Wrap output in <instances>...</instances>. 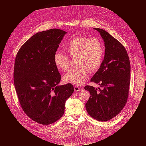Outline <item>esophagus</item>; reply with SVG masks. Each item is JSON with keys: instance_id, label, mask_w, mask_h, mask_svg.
I'll use <instances>...</instances> for the list:
<instances>
[{"instance_id": "esophagus-1", "label": "esophagus", "mask_w": 146, "mask_h": 146, "mask_svg": "<svg viewBox=\"0 0 146 146\" xmlns=\"http://www.w3.org/2000/svg\"><path fill=\"white\" fill-rule=\"evenodd\" d=\"M74 89L75 92H80L81 91V89L78 86H74Z\"/></svg>"}]
</instances>
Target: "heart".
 Returning <instances> with one entry per match:
<instances>
[{
    "label": "heart",
    "instance_id": "heart-1",
    "mask_svg": "<svg viewBox=\"0 0 146 146\" xmlns=\"http://www.w3.org/2000/svg\"><path fill=\"white\" fill-rule=\"evenodd\" d=\"M64 47L69 56L76 57L75 64L77 66L64 76L63 80L65 83L81 85L87 78L88 71L95 73L102 65L105 47L103 42L98 38L74 37ZM54 61L56 66L62 72L67 71L70 67V57L61 51L55 53Z\"/></svg>",
    "mask_w": 146,
    "mask_h": 146
}]
</instances>
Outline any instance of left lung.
Returning <instances> with one entry per match:
<instances>
[{
  "label": "left lung",
  "instance_id": "left-lung-1",
  "mask_svg": "<svg viewBox=\"0 0 146 146\" xmlns=\"http://www.w3.org/2000/svg\"><path fill=\"white\" fill-rule=\"evenodd\" d=\"M94 29L104 39L105 52L101 66L90 79L101 88L85 87L90 94L86 109L93 118L107 121L117 116L128 101L131 66L124 46L106 31Z\"/></svg>",
  "mask_w": 146,
  "mask_h": 146
}]
</instances>
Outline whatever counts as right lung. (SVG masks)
<instances>
[{
  "label": "right lung",
  "mask_w": 146,
  "mask_h": 146,
  "mask_svg": "<svg viewBox=\"0 0 146 146\" xmlns=\"http://www.w3.org/2000/svg\"><path fill=\"white\" fill-rule=\"evenodd\" d=\"M66 33L54 28L38 33L21 46L15 57L13 81L20 105L40 124H52L62 117L66 99L74 92L71 83L57 85L61 76L54 56Z\"/></svg>",
  "instance_id": "right-lung-1"
}]
</instances>
